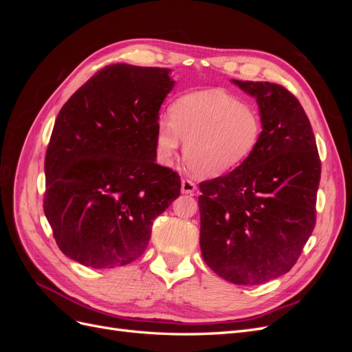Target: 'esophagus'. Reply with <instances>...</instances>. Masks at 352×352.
<instances>
[{"mask_svg": "<svg viewBox=\"0 0 352 352\" xmlns=\"http://www.w3.org/2000/svg\"><path fill=\"white\" fill-rule=\"evenodd\" d=\"M197 190V185L189 179L182 180V192L184 194H194Z\"/></svg>", "mask_w": 352, "mask_h": 352, "instance_id": "34e87169", "label": "esophagus"}]
</instances>
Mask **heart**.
Instances as JSON below:
<instances>
[{"mask_svg":"<svg viewBox=\"0 0 352 352\" xmlns=\"http://www.w3.org/2000/svg\"><path fill=\"white\" fill-rule=\"evenodd\" d=\"M261 135V117L251 105L221 91H199L176 100L168 122H158L155 150L160 163L168 166L182 140L189 168L199 176L216 177L248 160Z\"/></svg>","mask_w":352,"mask_h":352,"instance_id":"b5f03b06","label":"heart"}]
</instances>
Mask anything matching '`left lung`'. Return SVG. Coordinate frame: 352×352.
Instances as JSON below:
<instances>
[{"label": "left lung", "instance_id": "1", "mask_svg": "<svg viewBox=\"0 0 352 352\" xmlns=\"http://www.w3.org/2000/svg\"><path fill=\"white\" fill-rule=\"evenodd\" d=\"M232 83L257 101L263 135L235 170L199 184V247L220 278L260 285L289 272L313 233L322 164L310 120L289 91Z\"/></svg>", "mask_w": 352, "mask_h": 352}]
</instances>
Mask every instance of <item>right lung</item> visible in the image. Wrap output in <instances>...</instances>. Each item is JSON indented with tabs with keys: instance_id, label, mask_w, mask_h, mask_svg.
<instances>
[{
	"instance_id": "1",
	"label": "right lung",
	"mask_w": 352,
	"mask_h": 352,
	"mask_svg": "<svg viewBox=\"0 0 352 352\" xmlns=\"http://www.w3.org/2000/svg\"><path fill=\"white\" fill-rule=\"evenodd\" d=\"M170 69L113 65L60 110L45 155L44 211L63 254L92 269L141 257L153 221L180 195V177L158 166L160 107Z\"/></svg>"
}]
</instances>
